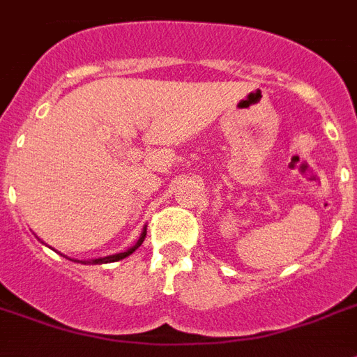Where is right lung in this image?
<instances>
[{
    "mask_svg": "<svg viewBox=\"0 0 357 357\" xmlns=\"http://www.w3.org/2000/svg\"><path fill=\"white\" fill-rule=\"evenodd\" d=\"M144 238H146V228H144V232L140 234V239H138V241H136V243L132 245L130 249H127V251H125V252H118V255H110V257H105V258H95V260H82V264H86V262H88V264H108V262H118V260H123V258H127V257H129V255H132V252H135L136 249H138V247L142 245Z\"/></svg>",
    "mask_w": 357,
    "mask_h": 357,
    "instance_id": "obj_1",
    "label": "right lung"
}]
</instances>
